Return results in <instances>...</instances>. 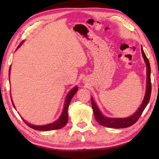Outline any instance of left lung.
I'll return each instance as SVG.
<instances>
[{
  "label": "left lung",
  "instance_id": "1",
  "mask_svg": "<svg viewBox=\"0 0 159 159\" xmlns=\"http://www.w3.org/2000/svg\"><path fill=\"white\" fill-rule=\"evenodd\" d=\"M141 50L142 56H143L144 61L147 65V89L143 102L141 104L140 107L137 110V111L133 115H132L131 116H129L128 118H109L105 117L104 115H102L101 111H99L98 107L97 106L95 102H94L93 99L91 98V104H92L94 115H95L96 120L100 125L105 126V127L112 128H125L130 127V126L133 125L134 123L138 121L139 118L140 117L142 112H143L148 103H149L151 97V93H152L150 64L143 49H142V47H141Z\"/></svg>",
  "mask_w": 159,
  "mask_h": 159
}]
</instances>
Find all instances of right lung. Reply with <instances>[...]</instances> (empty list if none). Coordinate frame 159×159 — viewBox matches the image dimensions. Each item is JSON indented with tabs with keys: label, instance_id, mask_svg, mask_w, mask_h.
Instances as JSON below:
<instances>
[{
	"label": "right lung",
	"instance_id": "add662e5",
	"mask_svg": "<svg viewBox=\"0 0 159 159\" xmlns=\"http://www.w3.org/2000/svg\"><path fill=\"white\" fill-rule=\"evenodd\" d=\"M23 42H21V43L19 45L18 48L20 47V45L22 44ZM78 91V87H74L73 89H71L70 90V92L68 93L66 98V100H65V104H64V109L62 111V113L60 116V117L58 118V119L56 120L52 123H50V124L48 125H31L29 124V123H27L26 120H24V121L27 125L29 127H30L31 128L34 129V130H43V131H47V130H57V129H60L61 128H63L64 125H65L67 122H68V107H69V104H70V102H71L72 98L73 96ZM12 104H13V102L12 100ZM13 106L15 107V105L13 104Z\"/></svg>",
	"mask_w": 159,
	"mask_h": 159
}]
</instances>
